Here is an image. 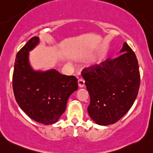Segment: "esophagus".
<instances>
[{
  "label": "esophagus",
  "instance_id": "1",
  "mask_svg": "<svg viewBox=\"0 0 153 153\" xmlns=\"http://www.w3.org/2000/svg\"><path fill=\"white\" fill-rule=\"evenodd\" d=\"M85 81L83 79H80L78 80V85L79 87H83L85 86Z\"/></svg>",
  "mask_w": 153,
  "mask_h": 153
}]
</instances>
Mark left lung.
I'll return each mask as SVG.
<instances>
[{"instance_id":"8db88e82","label":"left lung","mask_w":153,"mask_h":153,"mask_svg":"<svg viewBox=\"0 0 153 153\" xmlns=\"http://www.w3.org/2000/svg\"><path fill=\"white\" fill-rule=\"evenodd\" d=\"M122 54L85 68L82 75L90 96L87 111L96 123L113 124L131 108L138 94L140 74L134 52L126 42Z\"/></svg>"}]
</instances>
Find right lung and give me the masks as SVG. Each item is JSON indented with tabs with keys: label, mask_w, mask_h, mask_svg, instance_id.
<instances>
[{
	"label": "right lung",
	"mask_w": 153,
	"mask_h": 153,
	"mask_svg": "<svg viewBox=\"0 0 153 153\" xmlns=\"http://www.w3.org/2000/svg\"><path fill=\"white\" fill-rule=\"evenodd\" d=\"M32 37L16 54L13 90L17 103L29 117L45 125L52 124L64 113L69 96L78 89L77 79L55 69L35 71L29 62V52L39 43Z\"/></svg>",
	"instance_id": "1"
}]
</instances>
